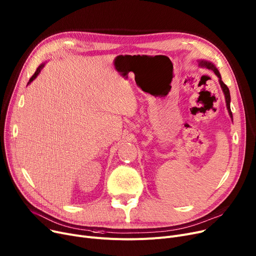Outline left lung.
I'll list each match as a JSON object with an SVG mask.
<instances>
[{
  "label": "left lung",
  "mask_w": 256,
  "mask_h": 256,
  "mask_svg": "<svg viewBox=\"0 0 256 256\" xmlns=\"http://www.w3.org/2000/svg\"><path fill=\"white\" fill-rule=\"evenodd\" d=\"M199 65L200 66H204V67H206V68L212 70L214 74H216V76L219 78V82H220V85L222 87V90L224 92V96H225V100H226V106H227V109H228V112H230V116L232 117V110H230V89H228V87L223 83V80H221V74L219 72V70L214 67V65L210 62H206V61H199Z\"/></svg>",
  "instance_id": "left-lung-1"
}]
</instances>
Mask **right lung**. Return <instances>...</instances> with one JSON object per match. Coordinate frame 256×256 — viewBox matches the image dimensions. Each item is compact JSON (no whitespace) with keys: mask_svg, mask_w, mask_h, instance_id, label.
<instances>
[{"mask_svg":"<svg viewBox=\"0 0 256 256\" xmlns=\"http://www.w3.org/2000/svg\"><path fill=\"white\" fill-rule=\"evenodd\" d=\"M44 64H42V65H40V66L38 67V68H37V70H36V72H35V74L31 76V78H30V80H29V83H28V84H30V83L32 82V80H34V78L39 74V72H40V70H42V68L44 67Z\"/></svg>","mask_w":256,"mask_h":256,"instance_id":"1","label":"right lung"}]
</instances>
